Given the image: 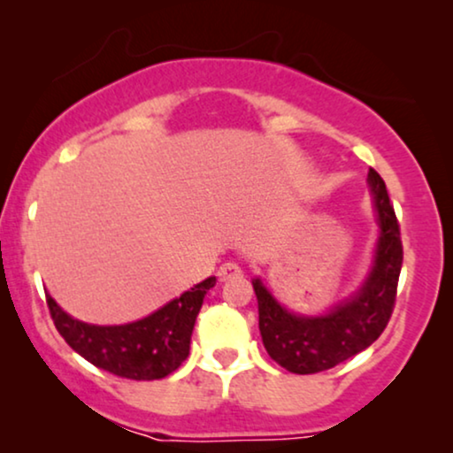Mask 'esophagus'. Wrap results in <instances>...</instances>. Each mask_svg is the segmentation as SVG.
I'll use <instances>...</instances> for the list:
<instances>
[{"instance_id": "34e87169", "label": "esophagus", "mask_w": 453, "mask_h": 453, "mask_svg": "<svg viewBox=\"0 0 453 453\" xmlns=\"http://www.w3.org/2000/svg\"><path fill=\"white\" fill-rule=\"evenodd\" d=\"M217 277H219V280L241 279L242 277V270H241V266H238V264L226 262V264H221L219 270H217Z\"/></svg>"}]
</instances>
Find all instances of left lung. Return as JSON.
Listing matches in <instances>:
<instances>
[{
  "mask_svg": "<svg viewBox=\"0 0 453 453\" xmlns=\"http://www.w3.org/2000/svg\"><path fill=\"white\" fill-rule=\"evenodd\" d=\"M366 180L375 202L379 238L372 266L351 298L324 315H298L285 309L262 280L253 279L264 347L279 366L296 375H313L349 360L381 336L392 317L403 268L400 227L381 176L371 168Z\"/></svg>",
  "mask_w": 453,
  "mask_h": 453,
  "instance_id": "obj_1",
  "label": "left lung"
}]
</instances>
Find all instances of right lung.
<instances>
[{"label":"right lung","mask_w":453,"mask_h":453,"mask_svg":"<svg viewBox=\"0 0 453 453\" xmlns=\"http://www.w3.org/2000/svg\"><path fill=\"white\" fill-rule=\"evenodd\" d=\"M209 277L142 319L123 326H93L67 315L46 294L55 327L87 362L117 377L153 381L174 372L189 356L191 332L204 296L215 288Z\"/></svg>","instance_id":"add662e5"}]
</instances>
